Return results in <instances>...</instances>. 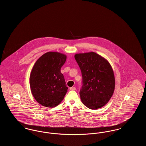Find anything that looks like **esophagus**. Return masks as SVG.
<instances>
[{
    "instance_id": "34e87169",
    "label": "esophagus",
    "mask_w": 146,
    "mask_h": 146,
    "mask_svg": "<svg viewBox=\"0 0 146 146\" xmlns=\"http://www.w3.org/2000/svg\"><path fill=\"white\" fill-rule=\"evenodd\" d=\"M70 90H76V88L75 87H72L70 88Z\"/></svg>"
}]
</instances>
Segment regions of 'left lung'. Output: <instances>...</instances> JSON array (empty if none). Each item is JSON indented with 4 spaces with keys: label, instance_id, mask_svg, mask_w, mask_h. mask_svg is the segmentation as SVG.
<instances>
[{
    "label": "left lung",
    "instance_id": "8db88e82",
    "mask_svg": "<svg viewBox=\"0 0 146 146\" xmlns=\"http://www.w3.org/2000/svg\"><path fill=\"white\" fill-rule=\"evenodd\" d=\"M83 77L79 92L82 103L91 110H97L107 104L115 89V77L111 65L95 52L74 55Z\"/></svg>",
    "mask_w": 146,
    "mask_h": 146
}]
</instances>
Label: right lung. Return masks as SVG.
Here are the masks:
<instances>
[{"mask_svg":"<svg viewBox=\"0 0 146 146\" xmlns=\"http://www.w3.org/2000/svg\"><path fill=\"white\" fill-rule=\"evenodd\" d=\"M66 58L65 54L50 51L35 63L29 76V85L32 95L42 106L55 107L66 95L68 88L61 68Z\"/></svg>","mask_w":146,"mask_h":146,"instance_id":"obj_1","label":"right lung"}]
</instances>
